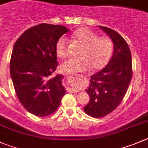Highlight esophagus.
I'll use <instances>...</instances> for the list:
<instances>
[{
    "label": "esophagus",
    "instance_id": "34e87169",
    "mask_svg": "<svg viewBox=\"0 0 148 148\" xmlns=\"http://www.w3.org/2000/svg\"><path fill=\"white\" fill-rule=\"evenodd\" d=\"M81 77H82V76H81L80 74H73V75L70 76V78H71L72 80H74V81L78 80V79H79ZM67 91L68 92H70V93H77V90L72 89V88H67Z\"/></svg>",
    "mask_w": 148,
    "mask_h": 148
}]
</instances>
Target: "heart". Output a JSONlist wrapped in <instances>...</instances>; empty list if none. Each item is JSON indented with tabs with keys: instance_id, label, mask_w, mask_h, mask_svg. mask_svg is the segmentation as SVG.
Wrapping results in <instances>:
<instances>
[{
	"instance_id": "obj_1",
	"label": "heart",
	"mask_w": 148,
	"mask_h": 148,
	"mask_svg": "<svg viewBox=\"0 0 148 148\" xmlns=\"http://www.w3.org/2000/svg\"><path fill=\"white\" fill-rule=\"evenodd\" d=\"M73 39L83 45L79 54V58H71L61 66L63 72L67 74L86 71L91 68L99 70L108 63L113 50V41L108 36H99L87 27H81L71 35ZM55 51L60 58L69 56V42L60 37L55 45Z\"/></svg>"
}]
</instances>
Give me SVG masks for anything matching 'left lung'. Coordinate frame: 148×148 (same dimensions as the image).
<instances>
[{
	"label": "left lung",
	"instance_id": "left-lung-1",
	"mask_svg": "<svg viewBox=\"0 0 148 148\" xmlns=\"http://www.w3.org/2000/svg\"><path fill=\"white\" fill-rule=\"evenodd\" d=\"M114 43L112 58L106 67L90 77L86 92L90 102L84 107L87 114L103 118L115 110L122 102L132 78V60L125 40L111 28L99 26Z\"/></svg>",
	"mask_w": 148,
	"mask_h": 148
}]
</instances>
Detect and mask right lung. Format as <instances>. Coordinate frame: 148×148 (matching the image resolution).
Returning <instances> with one entry per match:
<instances>
[{
    "instance_id": "right-lung-1",
    "label": "right lung",
    "mask_w": 148,
    "mask_h": 148,
    "mask_svg": "<svg viewBox=\"0 0 148 148\" xmlns=\"http://www.w3.org/2000/svg\"><path fill=\"white\" fill-rule=\"evenodd\" d=\"M69 30L41 23L26 30L14 45L10 74L15 93L23 107L37 117L55 112L66 93L63 76L52 74L58 67L55 45Z\"/></svg>"
}]
</instances>
